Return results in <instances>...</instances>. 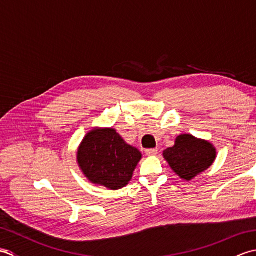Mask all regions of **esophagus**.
<instances>
[{
	"label": "esophagus",
	"mask_w": 256,
	"mask_h": 256,
	"mask_svg": "<svg viewBox=\"0 0 256 256\" xmlns=\"http://www.w3.org/2000/svg\"><path fill=\"white\" fill-rule=\"evenodd\" d=\"M145 153H146V155H148V156H154V155H157V153H158V150H157V148H150V150H146Z\"/></svg>",
	"instance_id": "34e87169"
}]
</instances>
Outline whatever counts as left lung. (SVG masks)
Instances as JSON below:
<instances>
[{
	"mask_svg": "<svg viewBox=\"0 0 256 256\" xmlns=\"http://www.w3.org/2000/svg\"><path fill=\"white\" fill-rule=\"evenodd\" d=\"M162 155L179 177L192 180L212 165L216 152L208 140L182 134L176 138L175 145L165 150Z\"/></svg>",
	"mask_w": 256,
	"mask_h": 256,
	"instance_id": "8db88e82",
	"label": "left lung"
}]
</instances>
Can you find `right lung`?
<instances>
[{"mask_svg": "<svg viewBox=\"0 0 256 256\" xmlns=\"http://www.w3.org/2000/svg\"><path fill=\"white\" fill-rule=\"evenodd\" d=\"M140 158V152L125 143L114 128L92 130L77 152L84 175L92 184L112 190L126 186Z\"/></svg>", "mask_w": 256, "mask_h": 256, "instance_id": "1", "label": "right lung"}]
</instances>
